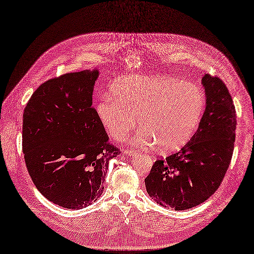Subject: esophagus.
<instances>
[{"label": "esophagus", "mask_w": 254, "mask_h": 254, "mask_svg": "<svg viewBox=\"0 0 254 254\" xmlns=\"http://www.w3.org/2000/svg\"><path fill=\"white\" fill-rule=\"evenodd\" d=\"M126 154L128 155V156H135L136 154H138V152L137 151H133V150H127Z\"/></svg>", "instance_id": "obj_1"}]
</instances>
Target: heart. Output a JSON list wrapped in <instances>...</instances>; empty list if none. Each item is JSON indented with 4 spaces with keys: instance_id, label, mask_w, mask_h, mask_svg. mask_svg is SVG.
<instances>
[{
    "instance_id": "obj_1",
    "label": "heart",
    "mask_w": 254,
    "mask_h": 254,
    "mask_svg": "<svg viewBox=\"0 0 254 254\" xmlns=\"http://www.w3.org/2000/svg\"><path fill=\"white\" fill-rule=\"evenodd\" d=\"M202 89L166 76L127 75L115 80L112 94L96 105L97 117L109 135L122 140L138 125L134 141L156 143L160 151L181 148L197 129L206 110Z\"/></svg>"
}]
</instances>
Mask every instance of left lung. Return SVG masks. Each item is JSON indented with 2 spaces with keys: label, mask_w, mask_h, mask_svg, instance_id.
Here are the masks:
<instances>
[{
  "label": "left lung",
  "mask_w": 254,
  "mask_h": 254,
  "mask_svg": "<svg viewBox=\"0 0 254 254\" xmlns=\"http://www.w3.org/2000/svg\"><path fill=\"white\" fill-rule=\"evenodd\" d=\"M207 105L197 130L186 145L157 159L144 179L146 191L162 207L186 210L214 194L231 162L236 114L223 80L204 73Z\"/></svg>",
  "instance_id": "left-lung-1"
}]
</instances>
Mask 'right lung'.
<instances>
[{
  "label": "right lung",
  "instance_id": "right-lung-1",
  "mask_svg": "<svg viewBox=\"0 0 254 254\" xmlns=\"http://www.w3.org/2000/svg\"><path fill=\"white\" fill-rule=\"evenodd\" d=\"M99 72L64 73L41 84L23 114L22 149L37 189L52 202L80 209L103 192L109 160L120 150L93 108Z\"/></svg>",
  "mask_w": 254,
  "mask_h": 254
}]
</instances>
